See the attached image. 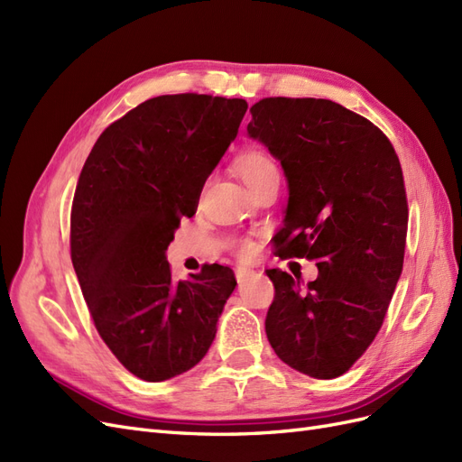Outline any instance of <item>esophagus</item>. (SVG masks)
<instances>
[{"instance_id": "esophagus-1", "label": "esophagus", "mask_w": 462, "mask_h": 462, "mask_svg": "<svg viewBox=\"0 0 462 462\" xmlns=\"http://www.w3.org/2000/svg\"><path fill=\"white\" fill-rule=\"evenodd\" d=\"M253 272H250L248 268H243V265H236L235 268V277H236V282H243V279L246 277V275H250Z\"/></svg>"}]
</instances>
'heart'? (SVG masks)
<instances>
[{"instance_id": "1", "label": "heart", "mask_w": 462, "mask_h": 462, "mask_svg": "<svg viewBox=\"0 0 462 462\" xmlns=\"http://www.w3.org/2000/svg\"><path fill=\"white\" fill-rule=\"evenodd\" d=\"M233 167L248 189L256 187L262 180L270 177H279L275 162L272 160L270 153L262 148H246L239 152L233 162ZM226 245L243 260L256 253V245L253 239H248V236H231V239L226 241Z\"/></svg>"}]
</instances>
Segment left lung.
<instances>
[{
	"mask_svg": "<svg viewBox=\"0 0 462 462\" xmlns=\"http://www.w3.org/2000/svg\"><path fill=\"white\" fill-rule=\"evenodd\" d=\"M248 134L289 180L279 258L316 260L309 285L268 270L265 335L285 365L318 380L351 368L375 339L402 272L409 204L399 158L372 121L321 97H262Z\"/></svg>",
	"mask_w": 462,
	"mask_h": 462,
	"instance_id": "1",
	"label": "left lung"
}]
</instances>
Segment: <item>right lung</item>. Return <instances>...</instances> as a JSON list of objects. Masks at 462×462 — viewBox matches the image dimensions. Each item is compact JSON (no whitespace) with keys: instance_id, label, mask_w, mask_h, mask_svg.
<instances>
[{"instance_id":"obj_1","label":"right lung","mask_w":462,"mask_h":462,"mask_svg":"<svg viewBox=\"0 0 462 462\" xmlns=\"http://www.w3.org/2000/svg\"><path fill=\"white\" fill-rule=\"evenodd\" d=\"M243 97L167 94L114 121L82 167L71 206V260L102 341L144 382L197 366L236 282L204 263L175 283L165 250L197 214L208 175L239 131Z\"/></svg>"}]
</instances>
